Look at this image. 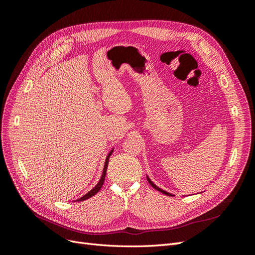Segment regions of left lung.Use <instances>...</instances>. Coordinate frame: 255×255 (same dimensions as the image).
Returning <instances> with one entry per match:
<instances>
[{
	"instance_id": "obj_1",
	"label": "left lung",
	"mask_w": 255,
	"mask_h": 255,
	"mask_svg": "<svg viewBox=\"0 0 255 255\" xmlns=\"http://www.w3.org/2000/svg\"><path fill=\"white\" fill-rule=\"evenodd\" d=\"M146 179H148V182L150 183V185H151V186L153 187V188H155L156 190H158V191H160L161 192V194H164V195H167V196H173V195H171V194H169V192H167V191H165L164 189H160L159 187H157L156 186V185L155 184H154L150 179H149V177L148 176H146Z\"/></svg>"
}]
</instances>
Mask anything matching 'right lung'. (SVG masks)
I'll use <instances>...</instances> for the list:
<instances>
[{
    "label": "right lung",
    "instance_id": "right-lung-1",
    "mask_svg": "<svg viewBox=\"0 0 255 255\" xmlns=\"http://www.w3.org/2000/svg\"><path fill=\"white\" fill-rule=\"evenodd\" d=\"M112 153H113V150L109 153V155L106 156V159H105V164H104V169H103V173H102V176H101V179H100V181H99V183L96 185V186L92 188L90 191H88L86 195L85 196H83L82 198H80V199H78L76 200V201H84V200H87V199H89V198H91L92 196H95L97 192L101 189V187L103 186V183H104V181H105V175H106V170H107V166H109V160H110V157H111V155H112Z\"/></svg>",
    "mask_w": 255,
    "mask_h": 255
}]
</instances>
